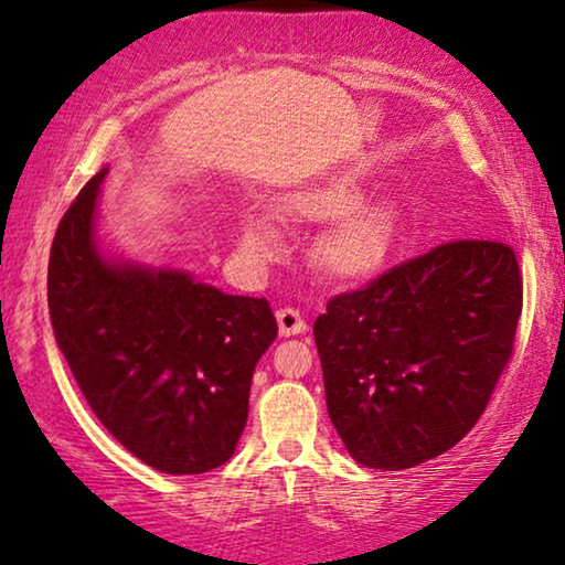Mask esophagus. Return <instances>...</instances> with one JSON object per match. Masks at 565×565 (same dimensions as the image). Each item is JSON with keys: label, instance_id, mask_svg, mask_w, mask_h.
<instances>
[{"label": "esophagus", "instance_id": "34e87169", "mask_svg": "<svg viewBox=\"0 0 565 565\" xmlns=\"http://www.w3.org/2000/svg\"><path fill=\"white\" fill-rule=\"evenodd\" d=\"M277 327H280L282 337H290V334H303V331L308 329V323L303 316H300L298 308L285 306L277 311Z\"/></svg>", "mask_w": 565, "mask_h": 565}]
</instances>
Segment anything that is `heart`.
<instances>
[{
  "mask_svg": "<svg viewBox=\"0 0 565 565\" xmlns=\"http://www.w3.org/2000/svg\"><path fill=\"white\" fill-rule=\"evenodd\" d=\"M360 188L337 177L292 198V211L308 221H329L345 213L321 238L319 259L339 280H367L381 273L398 244V215L385 200L360 203ZM244 249L254 259L273 257L277 249V226L273 215L246 211L242 221Z\"/></svg>",
  "mask_w": 565,
  "mask_h": 565,
  "instance_id": "b5f03b06",
  "label": "heart"
}]
</instances>
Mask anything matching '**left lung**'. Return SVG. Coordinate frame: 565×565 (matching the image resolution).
I'll return each mask as SVG.
<instances>
[{
	"mask_svg": "<svg viewBox=\"0 0 565 565\" xmlns=\"http://www.w3.org/2000/svg\"><path fill=\"white\" fill-rule=\"evenodd\" d=\"M520 262L458 238L339 292L313 323L334 427L367 468L437 458L473 429L514 352Z\"/></svg>",
	"mask_w": 565,
	"mask_h": 565,
	"instance_id": "left-lung-1",
	"label": "left lung"
}]
</instances>
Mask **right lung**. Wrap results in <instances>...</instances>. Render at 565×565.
<instances>
[{
	"label": "right lung",
	"instance_id": "right-lung-1",
	"mask_svg": "<svg viewBox=\"0 0 565 565\" xmlns=\"http://www.w3.org/2000/svg\"><path fill=\"white\" fill-rule=\"evenodd\" d=\"M97 172L61 218L49 259L58 350L105 429L172 476L226 462L257 360L277 337L267 298L226 296L177 269L113 265L95 244Z\"/></svg>",
	"mask_w": 565,
	"mask_h": 565
}]
</instances>
